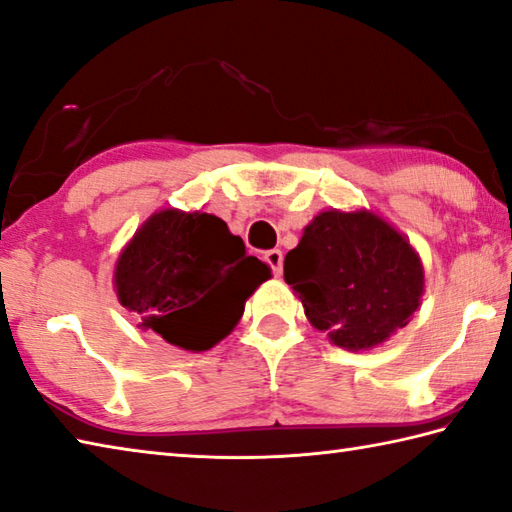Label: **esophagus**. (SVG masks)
<instances>
[{
  "label": "esophagus",
  "instance_id": "34e87169",
  "mask_svg": "<svg viewBox=\"0 0 512 512\" xmlns=\"http://www.w3.org/2000/svg\"><path fill=\"white\" fill-rule=\"evenodd\" d=\"M264 262L268 264L270 270H273L275 277L282 275V270H284V255H282V250H279V248L268 250V253H264Z\"/></svg>",
  "mask_w": 512,
  "mask_h": 512
}]
</instances>
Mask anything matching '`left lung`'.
Listing matches in <instances>:
<instances>
[{"mask_svg": "<svg viewBox=\"0 0 512 512\" xmlns=\"http://www.w3.org/2000/svg\"><path fill=\"white\" fill-rule=\"evenodd\" d=\"M284 279L330 342L364 350L404 328L424 293V268L384 219L326 210L284 259Z\"/></svg>", "mask_w": 512, "mask_h": 512, "instance_id": "left-lung-1", "label": "left lung"}]
</instances>
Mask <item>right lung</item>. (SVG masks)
Listing matches in <instances>:
<instances>
[{
  "label": "right lung",
  "instance_id": "add662e5",
  "mask_svg": "<svg viewBox=\"0 0 512 512\" xmlns=\"http://www.w3.org/2000/svg\"><path fill=\"white\" fill-rule=\"evenodd\" d=\"M270 270L242 237L208 213L162 210L117 259L119 302L139 326L184 350H208L230 333Z\"/></svg>",
  "mask_w": 512,
  "mask_h": 512
}]
</instances>
